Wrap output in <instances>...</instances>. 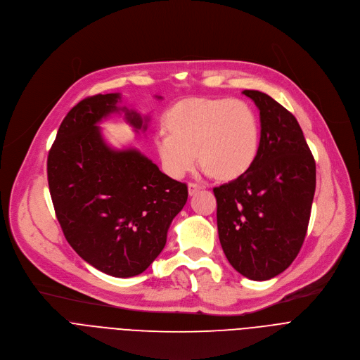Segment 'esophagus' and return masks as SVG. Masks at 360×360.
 I'll return each instance as SVG.
<instances>
[{
  "label": "esophagus",
  "instance_id": "1",
  "mask_svg": "<svg viewBox=\"0 0 360 360\" xmlns=\"http://www.w3.org/2000/svg\"><path fill=\"white\" fill-rule=\"evenodd\" d=\"M199 189H202V186L199 184H195V182H189L188 184V192L189 195H193L195 192H198Z\"/></svg>",
  "mask_w": 360,
  "mask_h": 360
}]
</instances>
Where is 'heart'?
Returning <instances> with one entry per match:
<instances>
[{"label":"heart","instance_id":"obj_1","mask_svg":"<svg viewBox=\"0 0 360 360\" xmlns=\"http://www.w3.org/2000/svg\"><path fill=\"white\" fill-rule=\"evenodd\" d=\"M165 130L157 135L155 145L174 178H182L199 158L203 174L236 179L253 165L261 146L258 115L240 99L182 101L168 111Z\"/></svg>","mask_w":360,"mask_h":360}]
</instances>
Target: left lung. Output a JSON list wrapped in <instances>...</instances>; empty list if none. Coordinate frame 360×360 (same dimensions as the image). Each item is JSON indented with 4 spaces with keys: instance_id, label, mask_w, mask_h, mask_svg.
I'll return each instance as SVG.
<instances>
[{
    "instance_id": "1",
    "label": "left lung",
    "mask_w": 360,
    "mask_h": 360,
    "mask_svg": "<svg viewBox=\"0 0 360 360\" xmlns=\"http://www.w3.org/2000/svg\"><path fill=\"white\" fill-rule=\"evenodd\" d=\"M259 110L261 146L242 176L214 188L218 233L229 264L268 281L295 261L309 225L316 165L296 118L269 95L245 89Z\"/></svg>"
}]
</instances>
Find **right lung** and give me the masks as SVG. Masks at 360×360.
<instances>
[{
	"label": "right lung",
	"instance_id": "1",
	"mask_svg": "<svg viewBox=\"0 0 360 360\" xmlns=\"http://www.w3.org/2000/svg\"><path fill=\"white\" fill-rule=\"evenodd\" d=\"M118 102L121 94L78 102L60 125L46 174L57 219L72 249L101 272L131 278L162 252L188 186L162 174L138 149L107 145L98 122L114 112L122 111L136 132L148 127V117L120 108Z\"/></svg>",
	"mask_w": 360,
	"mask_h": 360
}]
</instances>
